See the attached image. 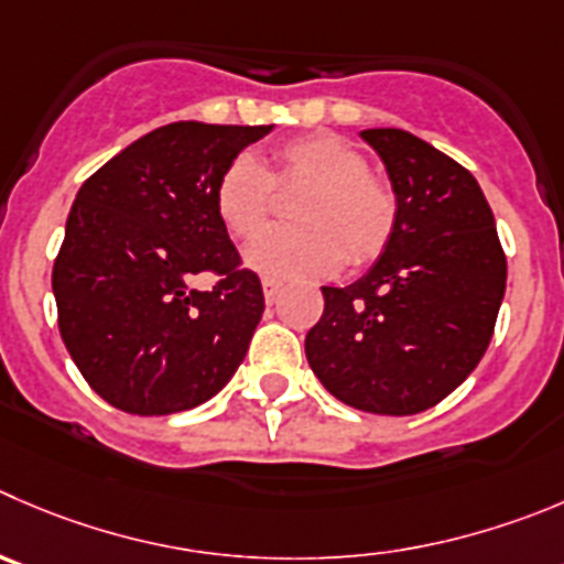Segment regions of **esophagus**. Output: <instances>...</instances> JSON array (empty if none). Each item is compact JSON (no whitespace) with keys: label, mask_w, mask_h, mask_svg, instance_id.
<instances>
[{"label":"esophagus","mask_w":564,"mask_h":564,"mask_svg":"<svg viewBox=\"0 0 564 564\" xmlns=\"http://www.w3.org/2000/svg\"><path fill=\"white\" fill-rule=\"evenodd\" d=\"M279 293H282V282H276V279H262V296H265L268 304H273L279 299Z\"/></svg>","instance_id":"obj_1"}]
</instances>
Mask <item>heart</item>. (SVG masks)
I'll return each mask as SVG.
<instances>
[{"label":"heart","instance_id":"obj_1","mask_svg":"<svg viewBox=\"0 0 564 564\" xmlns=\"http://www.w3.org/2000/svg\"><path fill=\"white\" fill-rule=\"evenodd\" d=\"M279 187H307L296 202L299 227L268 229L246 246V265L273 279H313L366 265L388 246L395 198L368 171L366 158L337 135H307L273 154ZM273 185L260 160L240 152L224 165L213 191L218 218L235 238H251L271 210Z\"/></svg>","mask_w":564,"mask_h":564}]
</instances>
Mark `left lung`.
Masks as SVG:
<instances>
[{
    "mask_svg": "<svg viewBox=\"0 0 564 564\" xmlns=\"http://www.w3.org/2000/svg\"><path fill=\"white\" fill-rule=\"evenodd\" d=\"M359 135L388 171L395 227L357 282L321 288L324 315L304 351L343 404L415 415L457 390L485 357L507 257L470 171L404 130Z\"/></svg>",
    "mask_w": 564,
    "mask_h": 564,
    "instance_id": "obj_1",
    "label": "left lung"
}]
</instances>
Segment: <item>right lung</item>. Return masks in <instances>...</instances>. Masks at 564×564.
<instances>
[{
    "label": "right lung",
    "instance_id": "1",
    "mask_svg": "<svg viewBox=\"0 0 564 564\" xmlns=\"http://www.w3.org/2000/svg\"><path fill=\"white\" fill-rule=\"evenodd\" d=\"M273 127L176 121L107 160L83 187L52 271L61 335L85 382L130 415L210 401L265 310L257 273L213 205L224 165ZM223 276L213 292L189 279Z\"/></svg>",
    "mask_w": 564,
    "mask_h": 564
}]
</instances>
